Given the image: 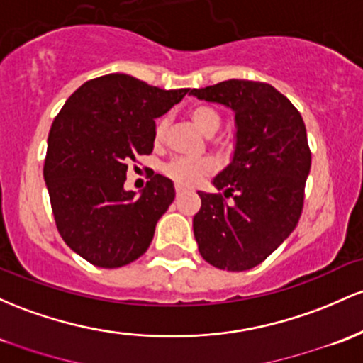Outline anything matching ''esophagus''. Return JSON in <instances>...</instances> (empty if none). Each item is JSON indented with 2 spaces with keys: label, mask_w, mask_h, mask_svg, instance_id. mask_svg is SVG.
I'll return each instance as SVG.
<instances>
[{
  "label": "esophagus",
  "mask_w": 363,
  "mask_h": 363,
  "mask_svg": "<svg viewBox=\"0 0 363 363\" xmlns=\"http://www.w3.org/2000/svg\"><path fill=\"white\" fill-rule=\"evenodd\" d=\"M182 191H184V189H182L181 186H177V188H175V194H177V196H181V194H182Z\"/></svg>",
  "instance_id": "34e87169"
}]
</instances>
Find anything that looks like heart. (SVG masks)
Wrapping results in <instances>:
<instances>
[{"instance_id":"b5f03b06","label":"heart","mask_w":363,"mask_h":363,"mask_svg":"<svg viewBox=\"0 0 363 363\" xmlns=\"http://www.w3.org/2000/svg\"><path fill=\"white\" fill-rule=\"evenodd\" d=\"M189 118L191 122L196 125V129L200 130L205 136H213L222 125V115L220 111L210 105H196L189 110ZM167 117H162L157 121L155 125V141L160 143L163 136H165L167 130ZM213 146L218 151H229L230 150V141L225 138H217L213 139ZM213 172V163L206 158H198V160H189V158H174L172 162L167 163L163 167V174L167 177H170L175 184L179 186H189L198 184L205 177H208Z\"/></svg>"}]
</instances>
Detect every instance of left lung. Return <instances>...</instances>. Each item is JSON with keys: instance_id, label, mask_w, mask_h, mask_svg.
<instances>
[{"instance_id": "obj_1", "label": "left lung", "mask_w": 363, "mask_h": 363, "mask_svg": "<svg viewBox=\"0 0 363 363\" xmlns=\"http://www.w3.org/2000/svg\"><path fill=\"white\" fill-rule=\"evenodd\" d=\"M189 94L227 106L236 121L233 160L213 179L233 203L198 191L194 240L210 265L250 270L276 252L300 220L312 165L303 118L265 82L230 79Z\"/></svg>"}]
</instances>
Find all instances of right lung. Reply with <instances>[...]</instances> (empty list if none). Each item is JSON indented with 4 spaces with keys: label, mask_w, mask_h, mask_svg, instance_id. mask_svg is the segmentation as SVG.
<instances>
[{
    "label": "right lung",
    "mask_w": 363,
    "mask_h": 363,
    "mask_svg": "<svg viewBox=\"0 0 363 363\" xmlns=\"http://www.w3.org/2000/svg\"><path fill=\"white\" fill-rule=\"evenodd\" d=\"M189 89H160L127 74L91 79L67 99L48 136L45 181L63 241L89 264L117 269L138 260L175 198L155 174L136 196L127 165L150 155L155 118Z\"/></svg>",
    "instance_id": "add662e5"
}]
</instances>
